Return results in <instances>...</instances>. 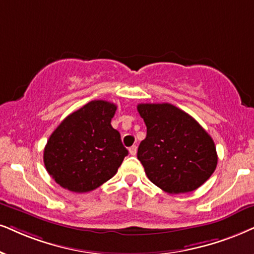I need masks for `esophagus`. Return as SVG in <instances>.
<instances>
[{
  "label": "esophagus",
  "instance_id": "1",
  "mask_svg": "<svg viewBox=\"0 0 254 254\" xmlns=\"http://www.w3.org/2000/svg\"><path fill=\"white\" fill-rule=\"evenodd\" d=\"M129 152H130V155L131 156H134L137 153V146L136 145H132L129 149Z\"/></svg>",
  "mask_w": 254,
  "mask_h": 254
}]
</instances>
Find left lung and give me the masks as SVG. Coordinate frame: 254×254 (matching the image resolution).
<instances>
[{"label": "left lung", "mask_w": 254, "mask_h": 254, "mask_svg": "<svg viewBox=\"0 0 254 254\" xmlns=\"http://www.w3.org/2000/svg\"><path fill=\"white\" fill-rule=\"evenodd\" d=\"M137 110L146 125L137 157L153 184L168 193H186L212 176L216 145L193 117L169 103L138 104Z\"/></svg>", "instance_id": "8db88e82"}]
</instances>
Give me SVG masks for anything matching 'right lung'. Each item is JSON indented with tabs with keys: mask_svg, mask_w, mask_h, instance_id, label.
Instances as JSON below:
<instances>
[{
	"mask_svg": "<svg viewBox=\"0 0 254 254\" xmlns=\"http://www.w3.org/2000/svg\"><path fill=\"white\" fill-rule=\"evenodd\" d=\"M116 104L91 101L64 118L44 147L43 160L57 184L89 192L116 175L127 150L111 127Z\"/></svg>",
	"mask_w": 254,
	"mask_h": 254,
	"instance_id": "add662e5",
	"label": "right lung"
}]
</instances>
